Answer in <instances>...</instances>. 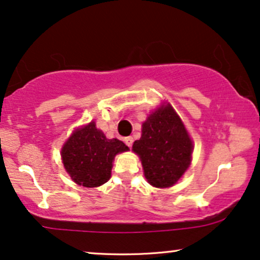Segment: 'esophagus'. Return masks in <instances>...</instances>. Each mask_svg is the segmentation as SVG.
<instances>
[{"label":"esophagus","mask_w":260,"mask_h":260,"mask_svg":"<svg viewBox=\"0 0 260 260\" xmlns=\"http://www.w3.org/2000/svg\"><path fill=\"white\" fill-rule=\"evenodd\" d=\"M133 138L132 137H127V138H124V143H126V145L128 147H132V145H133Z\"/></svg>","instance_id":"1"}]
</instances>
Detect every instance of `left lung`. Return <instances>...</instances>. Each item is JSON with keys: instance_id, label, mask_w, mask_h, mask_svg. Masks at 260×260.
Here are the masks:
<instances>
[{"instance_id": "obj_1", "label": "left lung", "mask_w": 260, "mask_h": 260, "mask_svg": "<svg viewBox=\"0 0 260 260\" xmlns=\"http://www.w3.org/2000/svg\"><path fill=\"white\" fill-rule=\"evenodd\" d=\"M145 177L155 188L174 185L189 168L192 143L171 106L161 107L143 123L141 138L133 144Z\"/></svg>"}]
</instances>
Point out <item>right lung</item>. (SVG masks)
I'll return each instance as SVG.
<instances>
[{"label":"right lung","instance_id":"right-lung-1","mask_svg":"<svg viewBox=\"0 0 260 260\" xmlns=\"http://www.w3.org/2000/svg\"><path fill=\"white\" fill-rule=\"evenodd\" d=\"M127 150L122 141L107 139L95 122H90L72 134L61 150V158L72 181L95 188L110 178L115 154Z\"/></svg>","mask_w":260,"mask_h":260}]
</instances>
